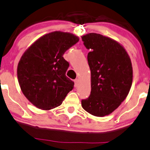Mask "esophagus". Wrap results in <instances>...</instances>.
<instances>
[{
    "mask_svg": "<svg viewBox=\"0 0 150 150\" xmlns=\"http://www.w3.org/2000/svg\"><path fill=\"white\" fill-rule=\"evenodd\" d=\"M74 83H75V86H78L79 83H80V81H79V80L78 79H76V80H74Z\"/></svg>",
    "mask_w": 150,
    "mask_h": 150,
    "instance_id": "esophagus-1",
    "label": "esophagus"
}]
</instances>
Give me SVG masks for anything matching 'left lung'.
<instances>
[{"mask_svg":"<svg viewBox=\"0 0 150 150\" xmlns=\"http://www.w3.org/2000/svg\"><path fill=\"white\" fill-rule=\"evenodd\" d=\"M81 38L90 50L88 62L91 71V92L81 106L92 115L104 117L117 109L130 91L132 61L126 49L113 39L95 33Z\"/></svg>","mask_w":150,"mask_h":150,"instance_id":"obj_1","label":"left lung"}]
</instances>
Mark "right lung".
<instances>
[{"mask_svg": "<svg viewBox=\"0 0 150 150\" xmlns=\"http://www.w3.org/2000/svg\"><path fill=\"white\" fill-rule=\"evenodd\" d=\"M79 40L72 33L54 31L37 40L22 55L17 66L18 83L37 108H56L74 88V83L65 75L69 62L62 55Z\"/></svg>", "mask_w": 150, "mask_h": 150, "instance_id": "right-lung-1", "label": "right lung"}]
</instances>
